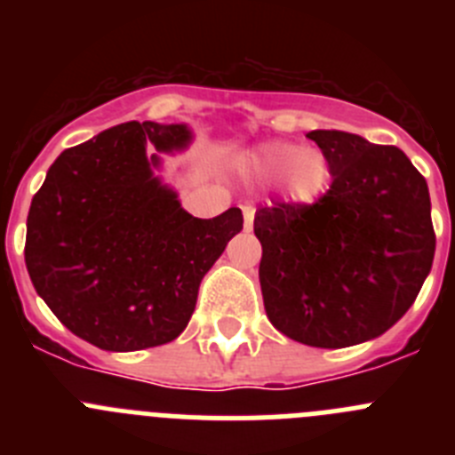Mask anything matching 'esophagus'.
I'll list each match as a JSON object with an SVG mask.
<instances>
[{
    "label": "esophagus",
    "instance_id": "obj_1",
    "mask_svg": "<svg viewBox=\"0 0 455 455\" xmlns=\"http://www.w3.org/2000/svg\"><path fill=\"white\" fill-rule=\"evenodd\" d=\"M241 212H243V228L251 230L252 228V219H255V207L251 203H243L241 204Z\"/></svg>",
    "mask_w": 455,
    "mask_h": 455
}]
</instances>
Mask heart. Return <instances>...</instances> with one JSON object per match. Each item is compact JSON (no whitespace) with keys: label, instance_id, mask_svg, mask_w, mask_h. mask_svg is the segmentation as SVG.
<instances>
[{"label":"heart","instance_id":"b5f03b06","mask_svg":"<svg viewBox=\"0 0 455 455\" xmlns=\"http://www.w3.org/2000/svg\"><path fill=\"white\" fill-rule=\"evenodd\" d=\"M252 171L264 182L284 180L293 203H315L331 182V166L323 152L303 150L296 143H267L252 155Z\"/></svg>","mask_w":455,"mask_h":455}]
</instances>
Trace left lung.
<instances>
[{
  "label": "left lung",
  "mask_w": 455,
  "mask_h": 455,
  "mask_svg": "<svg viewBox=\"0 0 455 455\" xmlns=\"http://www.w3.org/2000/svg\"><path fill=\"white\" fill-rule=\"evenodd\" d=\"M332 184L316 203L255 212L264 309L289 339L344 348L389 331L433 267L435 230L424 175L396 146L309 132Z\"/></svg>",
  "instance_id": "8db88e82"
}]
</instances>
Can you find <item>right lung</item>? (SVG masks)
Returning <instances> with one entry per match:
<instances>
[{
	"label": "right lung",
	"instance_id": "right-lung-1",
	"mask_svg": "<svg viewBox=\"0 0 455 455\" xmlns=\"http://www.w3.org/2000/svg\"><path fill=\"white\" fill-rule=\"evenodd\" d=\"M184 124L123 123L68 148L27 216L24 262L68 331L102 351L168 344L187 328L204 273L243 228L239 207L196 219L152 175Z\"/></svg>",
	"mask_w": 455,
	"mask_h": 455
}]
</instances>
